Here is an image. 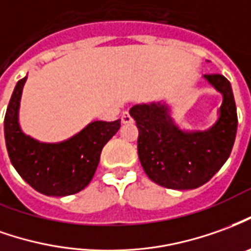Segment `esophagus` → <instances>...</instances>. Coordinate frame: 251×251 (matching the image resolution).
Returning a JSON list of instances; mask_svg holds the SVG:
<instances>
[{"instance_id":"34e87169","label":"esophagus","mask_w":251,"mask_h":251,"mask_svg":"<svg viewBox=\"0 0 251 251\" xmlns=\"http://www.w3.org/2000/svg\"><path fill=\"white\" fill-rule=\"evenodd\" d=\"M122 124L124 125H129V124H133V118H131V115L129 111H125V113L122 114Z\"/></svg>"}]
</instances>
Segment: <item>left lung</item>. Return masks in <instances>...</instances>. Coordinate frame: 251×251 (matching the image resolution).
<instances>
[{
    "label": "left lung",
    "mask_w": 251,
    "mask_h": 251,
    "mask_svg": "<svg viewBox=\"0 0 251 251\" xmlns=\"http://www.w3.org/2000/svg\"><path fill=\"white\" fill-rule=\"evenodd\" d=\"M204 78L223 95L219 118L206 130L179 129L166 101L136 104L129 111L138 129V159L145 174L160 186L175 190L202 186L232 151L238 115L231 84L222 75Z\"/></svg>",
    "instance_id": "1"
}]
</instances>
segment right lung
<instances>
[{"instance_id": "right-lung-1", "label": "right lung", "mask_w": 251, "mask_h": 251, "mask_svg": "<svg viewBox=\"0 0 251 251\" xmlns=\"http://www.w3.org/2000/svg\"><path fill=\"white\" fill-rule=\"evenodd\" d=\"M27 77L19 80L3 121L8 155L23 179L45 196H71L81 192L94 178L103 147L121 127L114 122L94 121L61 143H40L27 136L19 124V108Z\"/></svg>"}]
</instances>
